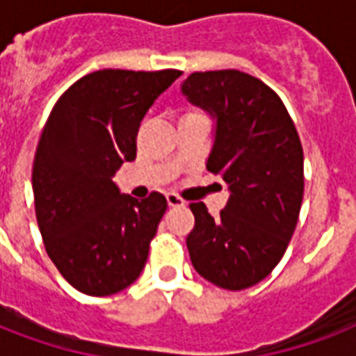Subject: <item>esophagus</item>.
Returning <instances> with one entry per match:
<instances>
[{"label": "esophagus", "mask_w": 356, "mask_h": 356, "mask_svg": "<svg viewBox=\"0 0 356 356\" xmlns=\"http://www.w3.org/2000/svg\"><path fill=\"white\" fill-rule=\"evenodd\" d=\"M166 200H168V205L170 207H184L186 205V201L183 197H179L177 194H166Z\"/></svg>", "instance_id": "obj_1"}]
</instances>
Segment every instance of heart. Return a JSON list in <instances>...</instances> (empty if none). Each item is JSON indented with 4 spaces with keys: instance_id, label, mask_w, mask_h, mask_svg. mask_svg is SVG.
I'll list each match as a JSON object with an SVG mask.
<instances>
[{
    "instance_id": "heart-1",
    "label": "heart",
    "mask_w": 356,
    "mask_h": 356,
    "mask_svg": "<svg viewBox=\"0 0 356 356\" xmlns=\"http://www.w3.org/2000/svg\"><path fill=\"white\" fill-rule=\"evenodd\" d=\"M186 114H200V113H186Z\"/></svg>"
}]
</instances>
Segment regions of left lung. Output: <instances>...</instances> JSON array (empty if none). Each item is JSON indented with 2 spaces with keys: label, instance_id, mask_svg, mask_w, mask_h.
Masks as SVG:
<instances>
[{
  "label": "left lung",
  "instance_id": "obj_1",
  "mask_svg": "<svg viewBox=\"0 0 356 356\" xmlns=\"http://www.w3.org/2000/svg\"><path fill=\"white\" fill-rule=\"evenodd\" d=\"M181 88L216 118L207 170L231 192L216 218L205 203H190V260L212 284L243 290L270 275L296 231L305 190L301 140L281 97L253 75L194 72Z\"/></svg>",
  "mask_w": 356,
  "mask_h": 356
}]
</instances>
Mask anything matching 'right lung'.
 Listing matches in <instances>:
<instances>
[{"instance_id":"obj_1","label":"right lung","mask_w":356,"mask_h":356,"mask_svg":"<svg viewBox=\"0 0 356 356\" xmlns=\"http://www.w3.org/2000/svg\"><path fill=\"white\" fill-rule=\"evenodd\" d=\"M181 74L92 72L47 116L33 162L36 222L53 264L86 296L120 292L144 270L166 197L122 195L113 175L136 159L140 122Z\"/></svg>"}]
</instances>
